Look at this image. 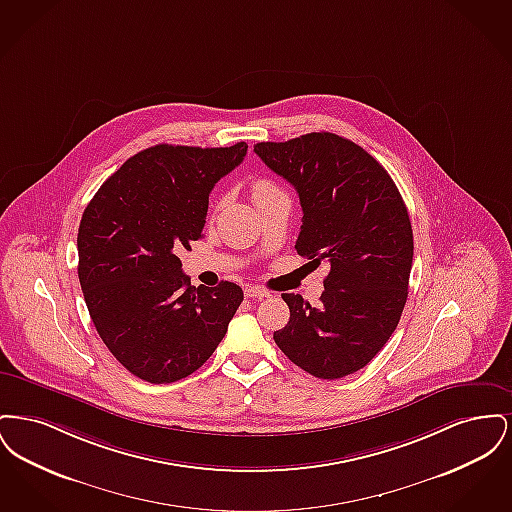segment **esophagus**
<instances>
[{
    "instance_id": "34e87169",
    "label": "esophagus",
    "mask_w": 512,
    "mask_h": 512,
    "mask_svg": "<svg viewBox=\"0 0 512 512\" xmlns=\"http://www.w3.org/2000/svg\"><path fill=\"white\" fill-rule=\"evenodd\" d=\"M267 295V290H263L261 286H247L245 288V297H251V299H263Z\"/></svg>"
}]
</instances>
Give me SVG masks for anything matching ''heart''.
<instances>
[{
  "instance_id": "obj_1",
  "label": "heart",
  "mask_w": 512,
  "mask_h": 512,
  "mask_svg": "<svg viewBox=\"0 0 512 512\" xmlns=\"http://www.w3.org/2000/svg\"><path fill=\"white\" fill-rule=\"evenodd\" d=\"M276 190H278V188H276L272 182H268V180H255V182H253V188H251V195H253V201H255V199H261V197L272 194V192H276ZM220 205H222V199L217 203V207H220Z\"/></svg>"
}]
</instances>
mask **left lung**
Masks as SVG:
<instances>
[{"label": "left lung", "instance_id": "left-lung-1", "mask_svg": "<svg viewBox=\"0 0 512 512\" xmlns=\"http://www.w3.org/2000/svg\"><path fill=\"white\" fill-rule=\"evenodd\" d=\"M299 195L295 249L330 265L320 305L284 293L290 320L274 332L293 365L338 380L368 365L390 340L407 303L413 228L388 171L355 142L311 132L253 147Z\"/></svg>", "mask_w": 512, "mask_h": 512}]
</instances>
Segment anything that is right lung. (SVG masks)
I'll list each match as a JSON object with an SVG mask.
<instances>
[{"mask_svg": "<svg viewBox=\"0 0 512 512\" xmlns=\"http://www.w3.org/2000/svg\"><path fill=\"white\" fill-rule=\"evenodd\" d=\"M247 144L147 147L111 174L84 209L78 278L99 338L128 372L171 384L203 365L244 292L194 288L176 251L201 238L209 194Z\"/></svg>", "mask_w": 512, "mask_h": 512, "instance_id": "obj_1", "label": "right lung"}]
</instances>
